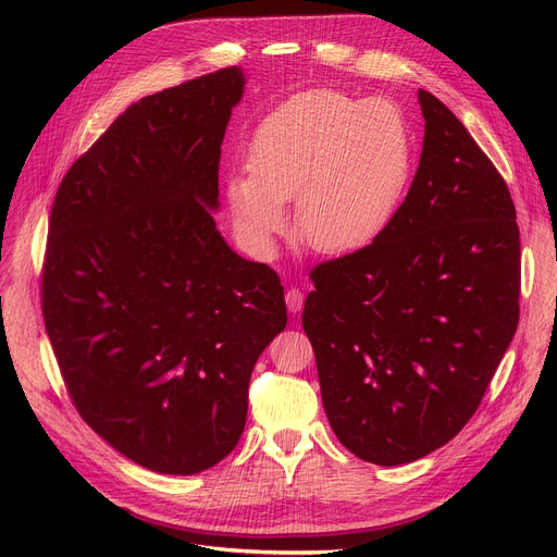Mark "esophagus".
<instances>
[{"label":"esophagus","mask_w":557,"mask_h":557,"mask_svg":"<svg viewBox=\"0 0 557 557\" xmlns=\"http://www.w3.org/2000/svg\"><path fill=\"white\" fill-rule=\"evenodd\" d=\"M286 307L290 313H298L305 307V294L300 288H288L286 290Z\"/></svg>","instance_id":"34e87169"}]
</instances>
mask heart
Wrapping results in <instances>:
<instances>
[{"label": "heart", "instance_id": "heart-1", "mask_svg": "<svg viewBox=\"0 0 557 557\" xmlns=\"http://www.w3.org/2000/svg\"><path fill=\"white\" fill-rule=\"evenodd\" d=\"M413 166L416 139L399 103L318 87L263 116L248 144V175H230L225 200L234 230L261 257L286 230L290 200L311 250L349 255L393 225Z\"/></svg>", "mask_w": 557, "mask_h": 557}]
</instances>
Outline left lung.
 I'll return each mask as SVG.
<instances>
[{
	"label": "left lung",
	"mask_w": 557,
	"mask_h": 557,
	"mask_svg": "<svg viewBox=\"0 0 557 557\" xmlns=\"http://www.w3.org/2000/svg\"><path fill=\"white\" fill-rule=\"evenodd\" d=\"M393 225L311 271L302 327L345 449L413 462L470 422L519 323L521 246L502 173L431 92Z\"/></svg>",
	"instance_id": "left-lung-1"
}]
</instances>
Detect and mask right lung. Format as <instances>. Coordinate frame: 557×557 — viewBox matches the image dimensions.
Instances as JSON below:
<instances>
[{
    "mask_svg": "<svg viewBox=\"0 0 557 557\" xmlns=\"http://www.w3.org/2000/svg\"><path fill=\"white\" fill-rule=\"evenodd\" d=\"M244 72L144 97L65 173L42 315L78 416L133 462L198 474L246 426L259 355L284 327L280 275L216 230L221 144Z\"/></svg>",
    "mask_w": 557,
    "mask_h": 557,
    "instance_id": "add662e5",
    "label": "right lung"
}]
</instances>
